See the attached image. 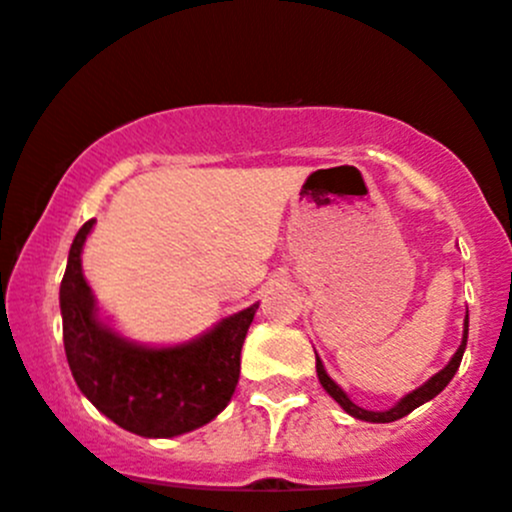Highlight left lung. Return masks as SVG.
<instances>
[{"instance_id": "obj_1", "label": "left lung", "mask_w": 512, "mask_h": 512, "mask_svg": "<svg viewBox=\"0 0 512 512\" xmlns=\"http://www.w3.org/2000/svg\"><path fill=\"white\" fill-rule=\"evenodd\" d=\"M465 345H468V315H465V320H463V340H460V347L455 350V355L450 357L448 365H445L440 372H435L430 380H425L420 388L410 390L408 395H403V398H400L398 403L388 410L360 408V405L352 403V400L347 398L345 390H342L340 385H337V382L327 375V370H325V365H322L320 357H317L315 367H317V377H320V385L325 388V393L330 395V398L335 400V403L340 405L347 415H352V418H357V420H365V423H395V420L405 418V415L413 413L415 408H420V405L428 403V400H433L435 395H440L445 388H448V382L453 380L455 372H458V367H460V360H463Z\"/></svg>"}]
</instances>
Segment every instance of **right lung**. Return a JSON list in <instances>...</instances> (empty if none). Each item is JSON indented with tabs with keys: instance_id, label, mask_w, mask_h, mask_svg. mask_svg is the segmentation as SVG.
<instances>
[{
	"instance_id": "add662e5",
	"label": "right lung",
	"mask_w": 512,
	"mask_h": 512,
	"mask_svg": "<svg viewBox=\"0 0 512 512\" xmlns=\"http://www.w3.org/2000/svg\"><path fill=\"white\" fill-rule=\"evenodd\" d=\"M94 222L79 227L59 285L64 352L77 388L104 418L142 438H175L202 428L232 400L242 342L260 302L177 345L130 340L99 315L84 280L82 250Z\"/></svg>"
}]
</instances>
